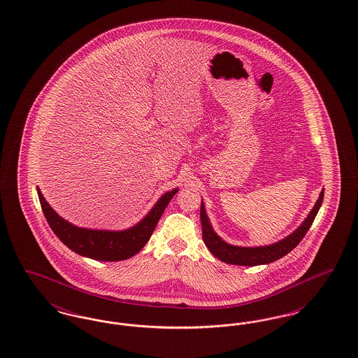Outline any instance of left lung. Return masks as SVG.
<instances>
[{
    "mask_svg": "<svg viewBox=\"0 0 358 358\" xmlns=\"http://www.w3.org/2000/svg\"><path fill=\"white\" fill-rule=\"evenodd\" d=\"M324 190L320 193V197L315 205L313 206L311 212L308 213L305 222L301 224L292 234L286 236L273 244L268 245H260V247H238L228 244L222 240L212 228V224L208 219V215L205 212L204 203L201 201L200 209V219L203 227V238L205 245L210 251V254L216 256L219 260L228 264H236V266H260V264H268L275 260L287 255L289 251H292L301 240L305 238V235L314 222L322 201H324Z\"/></svg>",
    "mask_w": 358,
    "mask_h": 358,
    "instance_id": "left-lung-1",
    "label": "left lung"
}]
</instances>
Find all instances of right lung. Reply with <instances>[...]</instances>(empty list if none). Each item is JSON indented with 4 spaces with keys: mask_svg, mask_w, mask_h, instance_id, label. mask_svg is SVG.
<instances>
[{
    "mask_svg": "<svg viewBox=\"0 0 358 358\" xmlns=\"http://www.w3.org/2000/svg\"><path fill=\"white\" fill-rule=\"evenodd\" d=\"M177 192L178 187H174L162 194L150 212L134 227L123 231H104L76 227L64 220L52 209L37 187L41 209L55 235L73 252L101 262H120L138 254L149 241L165 208Z\"/></svg>",
    "mask_w": 358,
    "mask_h": 358,
    "instance_id": "right-lung-1",
    "label": "right lung"
}]
</instances>
